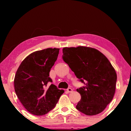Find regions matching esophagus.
<instances>
[{
  "label": "esophagus",
  "mask_w": 131,
  "mask_h": 131,
  "mask_svg": "<svg viewBox=\"0 0 131 131\" xmlns=\"http://www.w3.org/2000/svg\"><path fill=\"white\" fill-rule=\"evenodd\" d=\"M72 91H73V90H72V88H68V89H67V91H68V92H72Z\"/></svg>",
  "instance_id": "esophagus-1"
}]
</instances>
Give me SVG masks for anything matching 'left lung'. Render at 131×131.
I'll list each match as a JSON object with an SVG mask.
<instances>
[{
    "instance_id": "1",
    "label": "left lung",
    "mask_w": 131,
    "mask_h": 131,
    "mask_svg": "<svg viewBox=\"0 0 131 131\" xmlns=\"http://www.w3.org/2000/svg\"><path fill=\"white\" fill-rule=\"evenodd\" d=\"M62 59L84 87L77 89L81 99L80 112L94 116L105 110L113 98L117 74L108 59L95 48L79 46L63 48Z\"/></svg>"
}]
</instances>
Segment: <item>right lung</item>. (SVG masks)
<instances>
[{"label": "right lung", "instance_id": "right-lung-1", "mask_svg": "<svg viewBox=\"0 0 131 131\" xmlns=\"http://www.w3.org/2000/svg\"><path fill=\"white\" fill-rule=\"evenodd\" d=\"M59 48H48L32 53L25 58L15 74L14 84L16 95L28 112L43 116L55 107L64 92L52 83L50 72L57 61Z\"/></svg>", "mask_w": 131, "mask_h": 131}]
</instances>
